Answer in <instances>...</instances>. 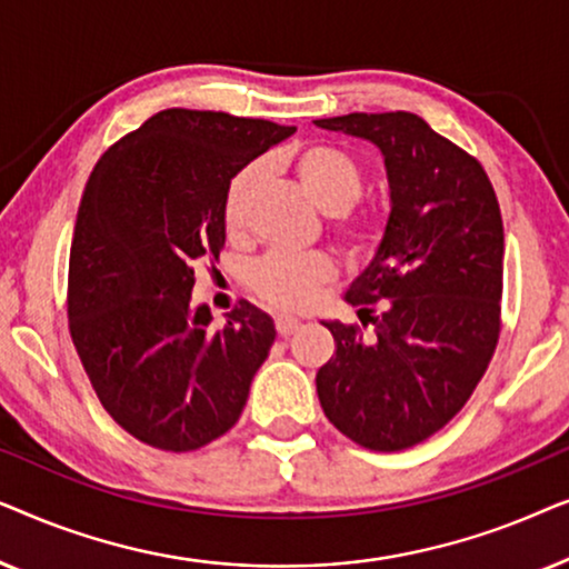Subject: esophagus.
<instances>
[{"instance_id":"obj_1","label":"esophagus","mask_w":569,"mask_h":569,"mask_svg":"<svg viewBox=\"0 0 569 569\" xmlns=\"http://www.w3.org/2000/svg\"><path fill=\"white\" fill-rule=\"evenodd\" d=\"M274 326H277L279 337L287 339V337H292V333L300 329V321H298V318H292V316H277L274 318Z\"/></svg>"}]
</instances>
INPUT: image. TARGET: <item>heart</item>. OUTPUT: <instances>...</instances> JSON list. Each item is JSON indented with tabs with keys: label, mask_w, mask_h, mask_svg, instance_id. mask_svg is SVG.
<instances>
[{
	"label": "heart",
	"mask_w": 569,
	"mask_h": 569,
	"mask_svg": "<svg viewBox=\"0 0 569 569\" xmlns=\"http://www.w3.org/2000/svg\"><path fill=\"white\" fill-rule=\"evenodd\" d=\"M302 189L326 214L349 253L368 256L386 236V217L378 209H355L362 191V168L352 154L326 142H308L287 152ZM259 189V166H243L230 176L222 197V228L230 240L246 238L248 209ZM333 277V261L321 251L269 253L248 271V287L256 298L282 310L306 308L318 287Z\"/></svg>",
	"instance_id": "heart-1"
}]
</instances>
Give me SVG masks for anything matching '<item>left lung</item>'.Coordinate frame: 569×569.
Here are the masks:
<instances>
[{
	"instance_id": "obj_1",
	"label": "left lung",
	"mask_w": 569,
	"mask_h": 569,
	"mask_svg": "<svg viewBox=\"0 0 569 569\" xmlns=\"http://www.w3.org/2000/svg\"><path fill=\"white\" fill-rule=\"evenodd\" d=\"M316 123L370 139L386 158L391 217L376 259L347 290L362 326L323 321L337 352L316 388L341 435L391 453L442 430L492 362L502 329L500 201L481 162L417 113Z\"/></svg>"
}]
</instances>
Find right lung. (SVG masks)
Returning a JSON list of instances; mask_svg holds the SVG:
<instances>
[{
	"mask_svg": "<svg viewBox=\"0 0 569 569\" xmlns=\"http://www.w3.org/2000/svg\"><path fill=\"white\" fill-rule=\"evenodd\" d=\"M295 127L168 108L108 147L69 251V333L100 403L147 446L189 453L243 415L274 323L238 300L191 308L193 267L224 248V186Z\"/></svg>",
	"mask_w": 569,
	"mask_h": 569,
	"instance_id": "right-lung-1",
	"label": "right lung"
}]
</instances>
